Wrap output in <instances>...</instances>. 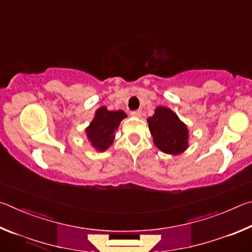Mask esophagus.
<instances>
[{"instance_id": "1", "label": "esophagus", "mask_w": 252, "mask_h": 252, "mask_svg": "<svg viewBox=\"0 0 252 252\" xmlns=\"http://www.w3.org/2000/svg\"><path fill=\"white\" fill-rule=\"evenodd\" d=\"M131 116L132 117H136L139 118L141 116V110H134V111H131Z\"/></svg>"}]
</instances>
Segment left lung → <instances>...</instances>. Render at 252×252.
I'll use <instances>...</instances> for the list:
<instances>
[{
    "label": "left lung",
    "instance_id": "1",
    "mask_svg": "<svg viewBox=\"0 0 252 252\" xmlns=\"http://www.w3.org/2000/svg\"><path fill=\"white\" fill-rule=\"evenodd\" d=\"M153 142L162 152L179 155L188 148V129L171 110L159 106L148 119Z\"/></svg>",
    "mask_w": 252,
    "mask_h": 252
}]
</instances>
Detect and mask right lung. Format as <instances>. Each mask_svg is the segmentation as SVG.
<instances>
[{
    "instance_id": "right-lung-1",
    "label": "right lung",
    "mask_w": 252,
    "mask_h": 252,
    "mask_svg": "<svg viewBox=\"0 0 252 252\" xmlns=\"http://www.w3.org/2000/svg\"><path fill=\"white\" fill-rule=\"evenodd\" d=\"M126 117V114L121 110L108 111L104 106L97 110L95 118L85 130L92 146L100 151L108 149L113 142L114 133L119 125Z\"/></svg>"
}]
</instances>
